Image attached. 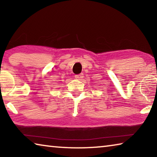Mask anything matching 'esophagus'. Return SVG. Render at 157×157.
<instances>
[{
  "label": "esophagus",
  "mask_w": 157,
  "mask_h": 157,
  "mask_svg": "<svg viewBox=\"0 0 157 157\" xmlns=\"http://www.w3.org/2000/svg\"><path fill=\"white\" fill-rule=\"evenodd\" d=\"M75 78L77 79H81L82 78H84V74L83 73H80V74H78V75H75Z\"/></svg>",
  "instance_id": "obj_1"
}]
</instances>
